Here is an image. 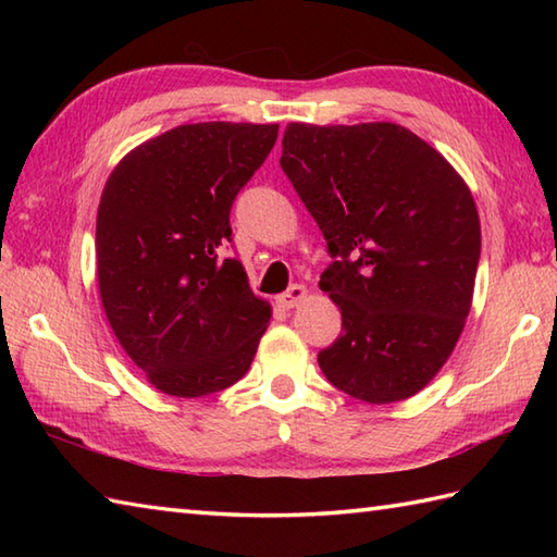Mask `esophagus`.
<instances>
[{
    "label": "esophagus",
    "instance_id": "obj_1",
    "mask_svg": "<svg viewBox=\"0 0 557 557\" xmlns=\"http://www.w3.org/2000/svg\"><path fill=\"white\" fill-rule=\"evenodd\" d=\"M306 294H309V289H306L304 285H292V287L280 297V304L285 306V309H294V306H299V304L306 299Z\"/></svg>",
    "mask_w": 557,
    "mask_h": 557
}]
</instances>
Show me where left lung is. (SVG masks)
<instances>
[{"instance_id":"left-lung-1","label":"left lung","mask_w":557,"mask_h":557,"mask_svg":"<svg viewBox=\"0 0 557 557\" xmlns=\"http://www.w3.org/2000/svg\"><path fill=\"white\" fill-rule=\"evenodd\" d=\"M280 164L333 258L321 289L339 306L342 335L318 351V366L371 405L417 395L471 309L481 224L467 184L389 122L289 124Z\"/></svg>"}]
</instances>
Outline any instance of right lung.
Listing matches in <instances>:
<instances>
[{
	"label": "right lung",
	"mask_w": 557,
	"mask_h": 557,
	"mask_svg": "<svg viewBox=\"0 0 557 557\" xmlns=\"http://www.w3.org/2000/svg\"><path fill=\"white\" fill-rule=\"evenodd\" d=\"M277 124H184L128 152L98 208L100 299L116 339L172 397L234 385L270 306L248 287L230 210L277 140Z\"/></svg>",
	"instance_id": "obj_1"
}]
</instances>
